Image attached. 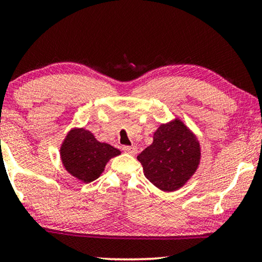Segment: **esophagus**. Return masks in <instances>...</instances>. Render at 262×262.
<instances>
[{
  "instance_id": "1",
  "label": "esophagus",
  "mask_w": 262,
  "mask_h": 262,
  "mask_svg": "<svg viewBox=\"0 0 262 262\" xmlns=\"http://www.w3.org/2000/svg\"><path fill=\"white\" fill-rule=\"evenodd\" d=\"M123 151L127 152V154H130V155H137L138 148H137V146H123Z\"/></svg>"
}]
</instances>
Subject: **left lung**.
<instances>
[{"instance_id":"obj_1","label":"left lung","mask_w":262,"mask_h":262,"mask_svg":"<svg viewBox=\"0 0 262 262\" xmlns=\"http://www.w3.org/2000/svg\"><path fill=\"white\" fill-rule=\"evenodd\" d=\"M144 175L164 192L181 188L196 173L201 145L193 132L180 118L161 124L154 141L138 156Z\"/></svg>"}]
</instances>
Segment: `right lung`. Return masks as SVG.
Listing matches in <instances>:
<instances>
[{
	"label": "right lung",
	"mask_w": 262,
	"mask_h": 262,
	"mask_svg": "<svg viewBox=\"0 0 262 262\" xmlns=\"http://www.w3.org/2000/svg\"><path fill=\"white\" fill-rule=\"evenodd\" d=\"M118 155V148L98 141L84 128H72L60 146L61 163L66 171L85 184L97 180L107 162Z\"/></svg>",
	"instance_id": "add662e5"
}]
</instances>
